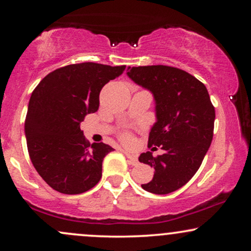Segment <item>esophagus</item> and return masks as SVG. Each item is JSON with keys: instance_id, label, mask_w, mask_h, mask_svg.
<instances>
[{"instance_id": "1", "label": "esophagus", "mask_w": 251, "mask_h": 251, "mask_svg": "<svg viewBox=\"0 0 251 251\" xmlns=\"http://www.w3.org/2000/svg\"><path fill=\"white\" fill-rule=\"evenodd\" d=\"M125 154L126 156L128 157V162L131 164V166H136V164L138 163V159H137V156L133 155V154L126 152V151H125Z\"/></svg>"}]
</instances>
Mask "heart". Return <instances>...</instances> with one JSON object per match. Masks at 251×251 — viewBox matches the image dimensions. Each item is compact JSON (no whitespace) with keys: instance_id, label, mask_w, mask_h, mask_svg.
I'll return each mask as SVG.
<instances>
[{"instance_id":"b5f03b06","label":"heart","mask_w":251,"mask_h":251,"mask_svg":"<svg viewBox=\"0 0 251 251\" xmlns=\"http://www.w3.org/2000/svg\"><path fill=\"white\" fill-rule=\"evenodd\" d=\"M123 140L126 143L130 142V140H131V136L128 135V133H126V135H123Z\"/></svg>"}]
</instances>
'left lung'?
<instances>
[{
    "label": "left lung",
    "instance_id": "1",
    "mask_svg": "<svg viewBox=\"0 0 251 251\" xmlns=\"http://www.w3.org/2000/svg\"><path fill=\"white\" fill-rule=\"evenodd\" d=\"M126 75L152 92L156 122L151 128L149 147L164 151L157 156L152 152L140 154L139 162L155 170L153 179L142 187L154 194L171 193L184 186L200 168L214 136L215 107L205 85L179 68L128 67Z\"/></svg>",
    "mask_w": 251,
    "mask_h": 251
}]
</instances>
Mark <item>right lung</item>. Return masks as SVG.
<instances>
[{"instance_id":"add662e5","label":"right lung","mask_w":251,"mask_h":251,"mask_svg":"<svg viewBox=\"0 0 251 251\" xmlns=\"http://www.w3.org/2000/svg\"><path fill=\"white\" fill-rule=\"evenodd\" d=\"M126 66L68 65L48 74L30 96L25 120L29 157L43 180L60 193L81 194L98 184L102 160L113 149L85 140V115L98 111L102 87Z\"/></svg>"}]
</instances>
